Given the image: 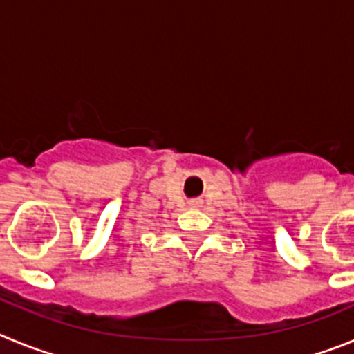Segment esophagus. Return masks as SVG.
I'll use <instances>...</instances> for the list:
<instances>
[{"label":"esophagus","mask_w":354,"mask_h":354,"mask_svg":"<svg viewBox=\"0 0 354 354\" xmlns=\"http://www.w3.org/2000/svg\"><path fill=\"white\" fill-rule=\"evenodd\" d=\"M189 205H192V207H200V202L198 200H192V202H189Z\"/></svg>","instance_id":"obj_1"}]
</instances>
